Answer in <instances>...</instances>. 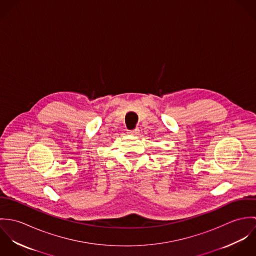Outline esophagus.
Listing matches in <instances>:
<instances>
[{"label":"esophagus","instance_id":"obj_1","mask_svg":"<svg viewBox=\"0 0 256 256\" xmlns=\"http://www.w3.org/2000/svg\"><path fill=\"white\" fill-rule=\"evenodd\" d=\"M139 133H140V130H139L138 128H136V129H134V130H130V131L128 132V134L133 135V136H138Z\"/></svg>","mask_w":256,"mask_h":256}]
</instances>
